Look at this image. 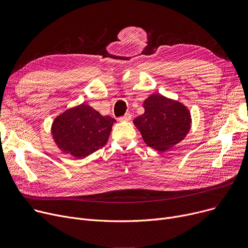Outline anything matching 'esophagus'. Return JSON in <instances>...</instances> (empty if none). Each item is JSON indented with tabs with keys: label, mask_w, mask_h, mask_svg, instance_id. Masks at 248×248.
<instances>
[{
	"label": "esophagus",
	"mask_w": 248,
	"mask_h": 248,
	"mask_svg": "<svg viewBox=\"0 0 248 248\" xmlns=\"http://www.w3.org/2000/svg\"><path fill=\"white\" fill-rule=\"evenodd\" d=\"M131 119H132V114L129 112H126L124 116L121 117L120 121L121 122H128V121H131Z\"/></svg>",
	"instance_id": "esophagus-1"
}]
</instances>
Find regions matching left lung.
<instances>
[{
    "label": "left lung",
    "mask_w": 248,
    "mask_h": 248,
    "mask_svg": "<svg viewBox=\"0 0 248 248\" xmlns=\"http://www.w3.org/2000/svg\"><path fill=\"white\" fill-rule=\"evenodd\" d=\"M144 114L134 120L142 140L152 149L166 152L183 140L191 129L190 110L183 103L154 93L142 103Z\"/></svg>",
    "instance_id": "obj_1"
}]
</instances>
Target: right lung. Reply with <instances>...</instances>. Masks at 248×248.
<instances>
[{
	"label": "right lung",
	"instance_id": "obj_1",
	"mask_svg": "<svg viewBox=\"0 0 248 248\" xmlns=\"http://www.w3.org/2000/svg\"><path fill=\"white\" fill-rule=\"evenodd\" d=\"M114 123L112 117L81 103L55 117L51 135L62 153L83 159L107 144Z\"/></svg>",
	"mask_w": 248,
	"mask_h": 248
}]
</instances>
